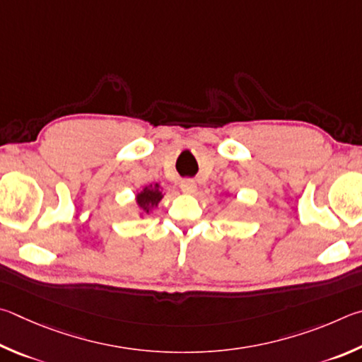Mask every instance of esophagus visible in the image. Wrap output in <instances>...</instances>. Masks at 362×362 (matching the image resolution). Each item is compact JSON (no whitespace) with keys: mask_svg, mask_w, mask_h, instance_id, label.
<instances>
[{"mask_svg":"<svg viewBox=\"0 0 362 362\" xmlns=\"http://www.w3.org/2000/svg\"><path fill=\"white\" fill-rule=\"evenodd\" d=\"M195 189H197V185H195L194 180H182L181 181V191L186 194H194Z\"/></svg>","mask_w":362,"mask_h":362,"instance_id":"obj_1","label":"esophagus"}]
</instances>
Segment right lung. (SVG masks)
Returning a JSON list of instances; mask_svg holds the SVG:
<instances>
[{
  "label": "right lung",
  "instance_id": "add662e5",
  "mask_svg": "<svg viewBox=\"0 0 362 362\" xmlns=\"http://www.w3.org/2000/svg\"><path fill=\"white\" fill-rule=\"evenodd\" d=\"M160 200H162V192H160V189H158V185H156L154 187L152 186L144 187L143 191L136 195L138 206L146 213H149L152 206H157V204Z\"/></svg>",
  "mask_w": 362,
  "mask_h": 362
}]
</instances>
